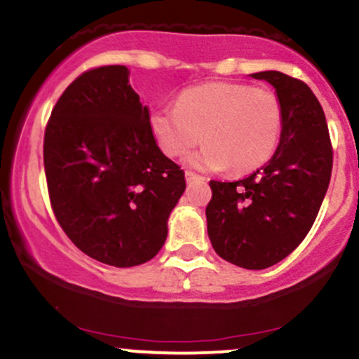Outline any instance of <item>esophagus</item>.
I'll return each instance as SVG.
<instances>
[{
  "mask_svg": "<svg viewBox=\"0 0 359 359\" xmlns=\"http://www.w3.org/2000/svg\"><path fill=\"white\" fill-rule=\"evenodd\" d=\"M184 176H187L188 183H190V181H204L205 180L204 176L197 175V172H194V171H187V172H184Z\"/></svg>",
  "mask_w": 359,
  "mask_h": 359,
  "instance_id": "34e87169",
  "label": "esophagus"
}]
</instances>
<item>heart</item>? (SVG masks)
Returning a JSON list of instances; mask_svg holds the SVG:
<instances>
[{"label": "heart", "instance_id": "b5f03b06", "mask_svg": "<svg viewBox=\"0 0 359 359\" xmlns=\"http://www.w3.org/2000/svg\"><path fill=\"white\" fill-rule=\"evenodd\" d=\"M150 130L168 157H184L205 144L194 162L205 169L244 175L267 164L285 127V109L271 88L239 81H209L184 88L175 109L155 108Z\"/></svg>", "mask_w": 359, "mask_h": 359}]
</instances>
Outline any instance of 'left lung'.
Returning a JSON list of instances; mask_svg holds the SVG:
<instances>
[{
  "label": "left lung",
  "mask_w": 359,
  "mask_h": 359,
  "mask_svg": "<svg viewBox=\"0 0 359 359\" xmlns=\"http://www.w3.org/2000/svg\"><path fill=\"white\" fill-rule=\"evenodd\" d=\"M274 85L285 109L279 147L239 181H209L208 233L223 260L260 271L305 239L332 178L333 148L321 104L307 83L279 71L251 74Z\"/></svg>",
  "instance_id": "8db88e82"
}]
</instances>
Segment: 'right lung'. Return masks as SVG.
<instances>
[{"label": "right lung", "mask_w": 359, "mask_h": 359, "mask_svg": "<svg viewBox=\"0 0 359 359\" xmlns=\"http://www.w3.org/2000/svg\"><path fill=\"white\" fill-rule=\"evenodd\" d=\"M148 120L129 69L99 66L67 85L45 127L55 219L78 250L113 267L141 265L161 251L187 187Z\"/></svg>", "instance_id": "right-lung-1"}]
</instances>
